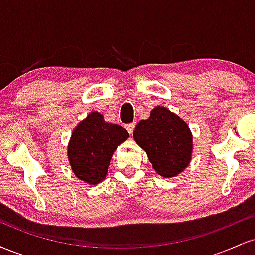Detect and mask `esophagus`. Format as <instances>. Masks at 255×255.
<instances>
[{"instance_id":"obj_1","label":"esophagus","mask_w":255,"mask_h":255,"mask_svg":"<svg viewBox=\"0 0 255 255\" xmlns=\"http://www.w3.org/2000/svg\"><path fill=\"white\" fill-rule=\"evenodd\" d=\"M134 128H135V124H128V125H126V129L128 130V133L129 134H133V131H134Z\"/></svg>"}]
</instances>
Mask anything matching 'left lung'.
<instances>
[{
  "label": "left lung",
  "mask_w": 255,
  "mask_h": 255,
  "mask_svg": "<svg viewBox=\"0 0 255 255\" xmlns=\"http://www.w3.org/2000/svg\"><path fill=\"white\" fill-rule=\"evenodd\" d=\"M133 136L160 176H177L191 163L193 137L188 125L164 107H156L150 118L141 120Z\"/></svg>",
  "instance_id": "left-lung-1"
}]
</instances>
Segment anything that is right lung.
Wrapping results in <instances>:
<instances>
[{
    "instance_id": "right-lung-1",
    "label": "right lung",
    "mask_w": 255,
    "mask_h": 255,
    "mask_svg": "<svg viewBox=\"0 0 255 255\" xmlns=\"http://www.w3.org/2000/svg\"><path fill=\"white\" fill-rule=\"evenodd\" d=\"M129 134L122 126L105 122L97 111L79 122L68 144V159L79 180L97 184L108 174L114 152Z\"/></svg>"
}]
</instances>
